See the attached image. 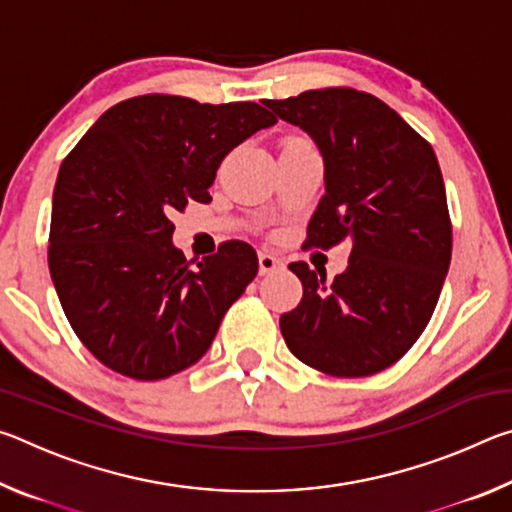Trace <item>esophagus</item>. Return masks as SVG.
<instances>
[{
    "mask_svg": "<svg viewBox=\"0 0 512 512\" xmlns=\"http://www.w3.org/2000/svg\"><path fill=\"white\" fill-rule=\"evenodd\" d=\"M284 262L277 255L273 253H259V273L262 275H268V273H275V271H282Z\"/></svg>",
    "mask_w": 512,
    "mask_h": 512,
    "instance_id": "34e87169",
    "label": "esophagus"
}]
</instances>
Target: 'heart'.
I'll return each instance as SVG.
<instances>
[{
    "mask_svg": "<svg viewBox=\"0 0 512 512\" xmlns=\"http://www.w3.org/2000/svg\"><path fill=\"white\" fill-rule=\"evenodd\" d=\"M293 142H307V140H305V137H289V140L284 144H293Z\"/></svg>",
    "mask_w": 512,
    "mask_h": 512,
    "instance_id": "obj_1",
    "label": "heart"
}]
</instances>
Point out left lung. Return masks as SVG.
I'll return each instance as SVG.
<instances>
[{
  "instance_id": "left-lung-1",
  "label": "left lung",
  "mask_w": 512,
  "mask_h": 512,
  "mask_svg": "<svg viewBox=\"0 0 512 512\" xmlns=\"http://www.w3.org/2000/svg\"><path fill=\"white\" fill-rule=\"evenodd\" d=\"M264 106L307 131L323 153L325 196L305 248L352 244L348 268L334 282L305 262L289 264L302 282V300L280 318L284 341L325 375H375L420 339L452 259L436 153L368 92L307 90Z\"/></svg>"
}]
</instances>
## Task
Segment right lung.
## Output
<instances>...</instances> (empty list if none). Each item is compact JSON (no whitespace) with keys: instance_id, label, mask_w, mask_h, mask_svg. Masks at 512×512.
<instances>
[{"instance_id":"1","label":"right lung","mask_w":512,"mask_h":512,"mask_svg":"<svg viewBox=\"0 0 512 512\" xmlns=\"http://www.w3.org/2000/svg\"><path fill=\"white\" fill-rule=\"evenodd\" d=\"M253 101L142 94L94 121L60 164L49 273L69 325L110 370L140 381L203 357L221 318L257 275L246 241H223L192 268L169 214L210 203L216 169L275 124Z\"/></svg>"}]
</instances>
